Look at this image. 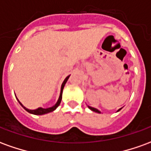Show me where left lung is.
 Listing matches in <instances>:
<instances>
[{
  "label": "left lung",
  "mask_w": 151,
  "mask_h": 151,
  "mask_svg": "<svg viewBox=\"0 0 151 151\" xmlns=\"http://www.w3.org/2000/svg\"><path fill=\"white\" fill-rule=\"evenodd\" d=\"M88 108H90V109H91V110H92V111H95V112H98V113H100V111H99L98 109H96V108H92V107H90V106H88ZM120 109H121V108H120ZM120 109H119V110H118V111H120Z\"/></svg>",
  "instance_id": "8db88e82"
}]
</instances>
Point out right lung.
<instances>
[{"label":"right lung","mask_w":151,"mask_h":151,"mask_svg":"<svg viewBox=\"0 0 151 151\" xmlns=\"http://www.w3.org/2000/svg\"><path fill=\"white\" fill-rule=\"evenodd\" d=\"M69 76H68L67 78H66L65 79V81L63 82L62 85H61V90H60V97H59V99H58V101H57V103H56V104L54 105L53 107H52V108H46V109H44V108H37V109H35V110H29V109H27V108H26L23 106V105L21 103L19 102V104L22 106V108H24L26 111H27L28 112H30V113L31 114H34V115H43V114H46V113H48V112H51V111H54L55 109H56L58 106L60 105V102H61V99H62V91H63V89H64V86H65V85L66 82H67V80L69 79Z\"/></svg>","instance_id":"add662e5"}]
</instances>
